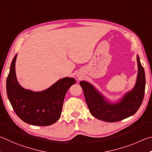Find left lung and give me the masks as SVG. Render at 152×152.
<instances>
[{"instance_id":"1","label":"left lung","mask_w":152,"mask_h":152,"mask_svg":"<svg viewBox=\"0 0 152 152\" xmlns=\"http://www.w3.org/2000/svg\"><path fill=\"white\" fill-rule=\"evenodd\" d=\"M17 57V54L12 61L7 79V96L15 112L23 121L33 126H48L56 123L61 117L66 93L75 84V79L61 78L41 91L25 89L16 75Z\"/></svg>"}]
</instances>
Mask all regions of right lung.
<instances>
[{"mask_svg": "<svg viewBox=\"0 0 152 152\" xmlns=\"http://www.w3.org/2000/svg\"><path fill=\"white\" fill-rule=\"evenodd\" d=\"M137 75L134 87L115 102H109L91 83L81 81L86 103L93 116L99 120L116 122L135 113L142 103L145 87V71L139 55H137Z\"/></svg>", "mask_w": 152, "mask_h": 152, "instance_id": "right-lung-1", "label": "right lung"}]
</instances>
